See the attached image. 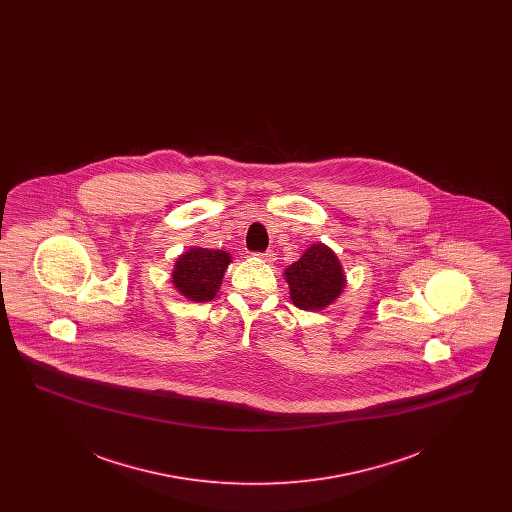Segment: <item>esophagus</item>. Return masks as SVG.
<instances>
[{"label":"esophagus","mask_w":512,"mask_h":512,"mask_svg":"<svg viewBox=\"0 0 512 512\" xmlns=\"http://www.w3.org/2000/svg\"><path fill=\"white\" fill-rule=\"evenodd\" d=\"M259 257L265 261V263H272L276 259V253L272 249H268L265 253H259Z\"/></svg>","instance_id":"obj_1"}]
</instances>
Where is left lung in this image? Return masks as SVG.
I'll return each mask as SVG.
<instances>
[{"mask_svg":"<svg viewBox=\"0 0 512 512\" xmlns=\"http://www.w3.org/2000/svg\"><path fill=\"white\" fill-rule=\"evenodd\" d=\"M293 305L303 311H322L340 297L347 280L338 255L326 244H313L284 270Z\"/></svg>","mask_w":512,"mask_h":512,"instance_id":"left-lung-1","label":"left lung"}]
</instances>
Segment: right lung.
Masks as SVG:
<instances>
[{
	"instance_id": "1",
	"label": "right lung",
	"mask_w": 512,
	"mask_h": 512,
	"mask_svg": "<svg viewBox=\"0 0 512 512\" xmlns=\"http://www.w3.org/2000/svg\"><path fill=\"white\" fill-rule=\"evenodd\" d=\"M230 263V253L195 245L178 255L172 268V286L188 301L207 303L217 297L224 272Z\"/></svg>"
}]
</instances>
